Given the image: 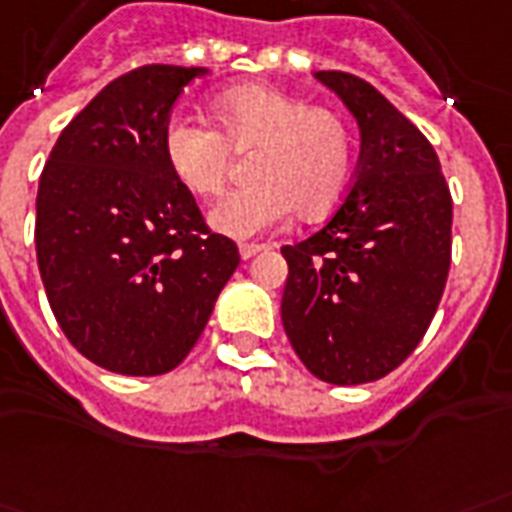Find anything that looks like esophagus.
<instances>
[{
    "label": "esophagus",
    "mask_w": 512,
    "mask_h": 512,
    "mask_svg": "<svg viewBox=\"0 0 512 512\" xmlns=\"http://www.w3.org/2000/svg\"><path fill=\"white\" fill-rule=\"evenodd\" d=\"M263 249H268V246L266 244H241V246H238V252H241V257H244V260L260 255Z\"/></svg>",
    "instance_id": "1"
}]
</instances>
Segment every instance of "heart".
<instances>
[{"label":"heart","mask_w":512,"mask_h":512,"mask_svg":"<svg viewBox=\"0 0 512 512\" xmlns=\"http://www.w3.org/2000/svg\"><path fill=\"white\" fill-rule=\"evenodd\" d=\"M214 127L173 116L162 130V154L173 179L214 198L233 173V154H249L252 184L230 192L211 208V225L233 238L260 236L282 225L290 211L314 219L331 211L350 187L355 132L342 111L306 105L290 92L246 83L217 94Z\"/></svg>","instance_id":"1"}]
</instances>
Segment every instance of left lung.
Instances as JSON below:
<instances>
[{
	"label": "left lung",
	"instance_id": "obj_1",
	"mask_svg": "<svg viewBox=\"0 0 512 512\" xmlns=\"http://www.w3.org/2000/svg\"><path fill=\"white\" fill-rule=\"evenodd\" d=\"M361 127L355 179L317 233L285 246L282 323L314 377L380 380L429 331L450 271L453 198L426 135L358 75L314 73Z\"/></svg>",
	"mask_w": 512,
	"mask_h": 512
}]
</instances>
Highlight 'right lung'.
<instances>
[{
	"label": "right lung",
	"mask_w": 512,
	"mask_h": 512,
	"mask_svg": "<svg viewBox=\"0 0 512 512\" xmlns=\"http://www.w3.org/2000/svg\"><path fill=\"white\" fill-rule=\"evenodd\" d=\"M200 73L143 64L111 81L40 176L34 246L48 304L75 350L108 372L176 369L241 260L162 154L170 111Z\"/></svg>",
	"instance_id": "add662e5"
}]
</instances>
